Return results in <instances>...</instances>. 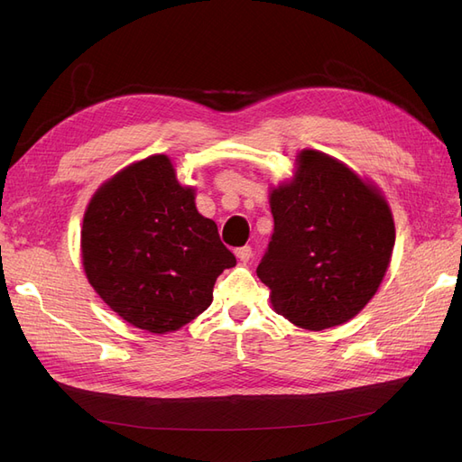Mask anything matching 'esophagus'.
I'll return each mask as SVG.
<instances>
[{
  "instance_id": "esophagus-1",
  "label": "esophagus",
  "mask_w": 462,
  "mask_h": 462,
  "mask_svg": "<svg viewBox=\"0 0 462 462\" xmlns=\"http://www.w3.org/2000/svg\"><path fill=\"white\" fill-rule=\"evenodd\" d=\"M235 254H236V258H239L241 262H248L250 258H253V248H250V246H241V248L235 250Z\"/></svg>"
}]
</instances>
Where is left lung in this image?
Returning a JSON list of instances; mask_svg holds the SVG:
<instances>
[{"label":"left lung","mask_w":462,"mask_h":462,"mask_svg":"<svg viewBox=\"0 0 462 462\" xmlns=\"http://www.w3.org/2000/svg\"><path fill=\"white\" fill-rule=\"evenodd\" d=\"M273 233L256 273L273 310L321 331L375 295L395 246L382 192L328 153L302 150L291 183L270 194Z\"/></svg>","instance_id":"left-lung-1"}]
</instances>
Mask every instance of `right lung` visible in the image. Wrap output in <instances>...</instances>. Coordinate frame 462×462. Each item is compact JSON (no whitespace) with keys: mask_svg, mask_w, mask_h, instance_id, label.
Segmentation results:
<instances>
[{"mask_svg":"<svg viewBox=\"0 0 462 462\" xmlns=\"http://www.w3.org/2000/svg\"><path fill=\"white\" fill-rule=\"evenodd\" d=\"M80 248L97 295L150 333L177 331L202 314L216 279L236 263L163 153L125 167L97 189L82 219Z\"/></svg>","mask_w":462,"mask_h":462,"instance_id":"right-lung-1","label":"right lung"}]
</instances>
